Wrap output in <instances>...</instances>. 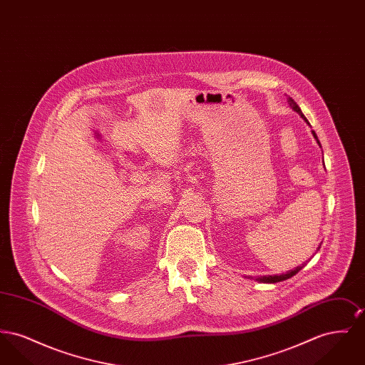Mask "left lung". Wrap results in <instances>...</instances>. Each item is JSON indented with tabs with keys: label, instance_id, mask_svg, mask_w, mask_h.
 <instances>
[{
	"label": "left lung",
	"instance_id": "left-lung-1",
	"mask_svg": "<svg viewBox=\"0 0 365 365\" xmlns=\"http://www.w3.org/2000/svg\"><path fill=\"white\" fill-rule=\"evenodd\" d=\"M289 104L290 106L294 109L295 112L298 113V115H301V118L305 120V122L308 123L307 120V118L304 116V113L301 112V109H299V106L297 105L294 100L292 98V97H289ZM309 124V123H308ZM313 137L314 139L317 140V143L320 145V142H319V139H317V135L314 134V131H312ZM304 267V265H302ZM302 267H297L294 269H292V271H289V272H286V274H282V275H274V277H260V278H256V280H259V282H262V283H277V282H282V280H286V279L292 278V277H294L295 274H298L301 269H302Z\"/></svg>",
	"mask_w": 365,
	"mask_h": 365
}]
</instances>
